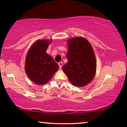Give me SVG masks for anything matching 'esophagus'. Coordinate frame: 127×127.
<instances>
[{
    "label": "esophagus",
    "mask_w": 127,
    "mask_h": 127,
    "mask_svg": "<svg viewBox=\"0 0 127 127\" xmlns=\"http://www.w3.org/2000/svg\"><path fill=\"white\" fill-rule=\"evenodd\" d=\"M58 65H59V67H60V69H61L62 65H63V63H62V62H60L58 63Z\"/></svg>",
    "instance_id": "obj_1"
}]
</instances>
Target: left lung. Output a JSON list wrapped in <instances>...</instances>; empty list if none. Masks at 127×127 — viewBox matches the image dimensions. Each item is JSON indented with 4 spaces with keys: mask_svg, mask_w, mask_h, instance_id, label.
Returning <instances> with one entry per match:
<instances>
[{
    "mask_svg": "<svg viewBox=\"0 0 127 127\" xmlns=\"http://www.w3.org/2000/svg\"><path fill=\"white\" fill-rule=\"evenodd\" d=\"M67 62L62 66L64 73L74 86L84 87L90 83L96 73V59L87 40L77 37L67 40Z\"/></svg>",
    "mask_w": 127,
    "mask_h": 127,
    "instance_id": "left-lung-1",
    "label": "left lung"
}]
</instances>
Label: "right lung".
<instances>
[{
    "mask_svg": "<svg viewBox=\"0 0 127 127\" xmlns=\"http://www.w3.org/2000/svg\"><path fill=\"white\" fill-rule=\"evenodd\" d=\"M51 40H39L31 47L26 57L25 68L28 77L37 84L43 85L50 80L59 66L46 53Z\"/></svg>",
    "mask_w": 127,
    "mask_h": 127,
    "instance_id": "add662e5",
    "label": "right lung"
}]
</instances>
